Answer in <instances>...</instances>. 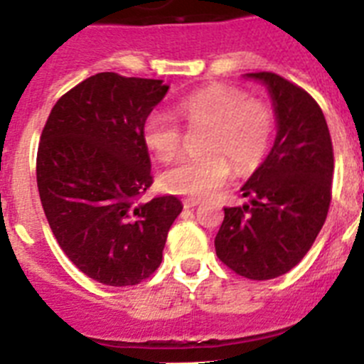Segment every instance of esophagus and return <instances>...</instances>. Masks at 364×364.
Instances as JSON below:
<instances>
[{"label": "esophagus", "mask_w": 364, "mask_h": 364, "mask_svg": "<svg viewBox=\"0 0 364 364\" xmlns=\"http://www.w3.org/2000/svg\"><path fill=\"white\" fill-rule=\"evenodd\" d=\"M182 204H184L186 210H189V208H195V205L200 204V198H184Z\"/></svg>", "instance_id": "esophagus-1"}]
</instances>
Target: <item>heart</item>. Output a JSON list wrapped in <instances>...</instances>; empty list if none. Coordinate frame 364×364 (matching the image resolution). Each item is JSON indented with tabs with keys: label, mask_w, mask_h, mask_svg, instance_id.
I'll return each instance as SVG.
<instances>
[{
	"label": "heart",
	"mask_w": 364,
	"mask_h": 364,
	"mask_svg": "<svg viewBox=\"0 0 364 364\" xmlns=\"http://www.w3.org/2000/svg\"><path fill=\"white\" fill-rule=\"evenodd\" d=\"M176 114L189 129H205L200 159L184 160L160 176V186L173 195L208 197L226 184L231 164L240 175L264 162L275 134V112L268 104L247 98L230 85H208L176 104ZM142 138L154 159L167 164L184 149V131L169 114L146 118Z\"/></svg>",
	"instance_id": "b5f03b06"
}]
</instances>
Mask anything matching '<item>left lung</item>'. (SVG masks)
Listing matches in <instances>:
<instances>
[{"label":"left lung","mask_w":364,"mask_h":364,"mask_svg":"<svg viewBox=\"0 0 364 364\" xmlns=\"http://www.w3.org/2000/svg\"><path fill=\"white\" fill-rule=\"evenodd\" d=\"M268 85L277 138L242 186L252 204L224 208L217 257L237 275L268 281L299 264L315 242L332 202L333 147L319 104L275 73H250Z\"/></svg>","instance_id":"obj_1"}]
</instances>
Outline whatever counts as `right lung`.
I'll return each mask as SVG.
<instances>
[{"instance_id":"add662e5","label":"right lung","mask_w":364,"mask_h":364,"mask_svg":"<svg viewBox=\"0 0 364 364\" xmlns=\"http://www.w3.org/2000/svg\"><path fill=\"white\" fill-rule=\"evenodd\" d=\"M167 89L162 80L98 73L58 100L41 131L45 217L70 262L102 284L149 279L182 211L175 195L140 202L153 184L142 127Z\"/></svg>"}]
</instances>
